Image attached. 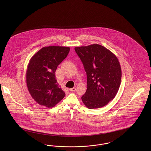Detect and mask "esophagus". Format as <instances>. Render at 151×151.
Instances as JSON below:
<instances>
[{"mask_svg": "<svg viewBox=\"0 0 151 151\" xmlns=\"http://www.w3.org/2000/svg\"><path fill=\"white\" fill-rule=\"evenodd\" d=\"M76 90V87H73V88H70V91L71 92L75 91Z\"/></svg>", "mask_w": 151, "mask_h": 151, "instance_id": "esophagus-1", "label": "esophagus"}]
</instances>
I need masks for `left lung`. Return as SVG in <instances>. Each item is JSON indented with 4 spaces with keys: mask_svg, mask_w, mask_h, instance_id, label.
<instances>
[{
    "mask_svg": "<svg viewBox=\"0 0 151 151\" xmlns=\"http://www.w3.org/2000/svg\"><path fill=\"white\" fill-rule=\"evenodd\" d=\"M87 74V90L81 97L90 109L106 105L119 91L122 71L116 56L104 46L92 44L75 47Z\"/></svg>",
    "mask_w": 151,
    "mask_h": 151,
    "instance_id": "8db88e82",
    "label": "left lung"
}]
</instances>
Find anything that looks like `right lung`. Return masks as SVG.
<instances>
[{
  "label": "right lung",
  "instance_id": "right-lung-1",
  "mask_svg": "<svg viewBox=\"0 0 151 151\" xmlns=\"http://www.w3.org/2000/svg\"><path fill=\"white\" fill-rule=\"evenodd\" d=\"M70 49L65 46L44 47L30 60L26 81L28 91L38 104L53 107L65 96L55 78V71Z\"/></svg>",
  "mask_w": 151,
  "mask_h": 151
}]
</instances>
